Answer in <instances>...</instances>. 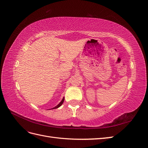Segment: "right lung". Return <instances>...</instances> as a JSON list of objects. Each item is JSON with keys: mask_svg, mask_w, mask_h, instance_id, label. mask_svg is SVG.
Masks as SVG:
<instances>
[{"mask_svg": "<svg viewBox=\"0 0 148 148\" xmlns=\"http://www.w3.org/2000/svg\"><path fill=\"white\" fill-rule=\"evenodd\" d=\"M64 97H63V99H62V100L60 101V102L59 103V104H58L57 106H56V107H53V108H52L51 109H57V108H59V107H60L61 106H62V104H63V102H64Z\"/></svg>", "mask_w": 148, "mask_h": 148, "instance_id": "add662e5", "label": "right lung"}]
</instances>
